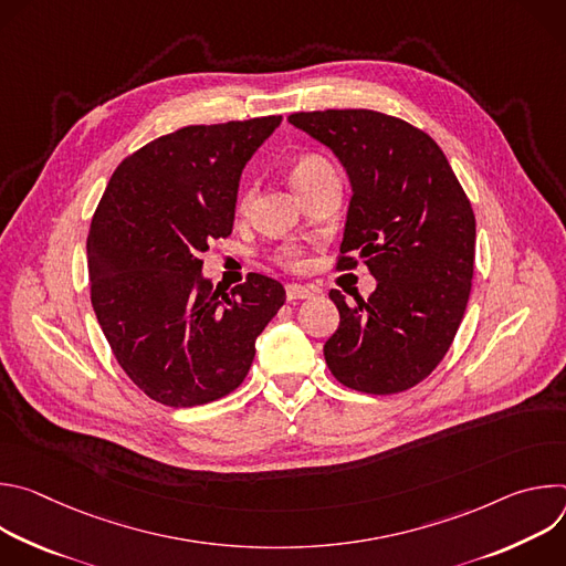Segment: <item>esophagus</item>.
Returning <instances> with one entry per match:
<instances>
[{"mask_svg": "<svg viewBox=\"0 0 566 566\" xmlns=\"http://www.w3.org/2000/svg\"><path fill=\"white\" fill-rule=\"evenodd\" d=\"M317 291L313 286H302V284H286V300L295 302V300H308L313 297Z\"/></svg>", "mask_w": 566, "mask_h": 566, "instance_id": "1", "label": "esophagus"}]
</instances>
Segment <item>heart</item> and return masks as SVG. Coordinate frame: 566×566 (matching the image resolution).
Returning a JSON list of instances; mask_svg holds the SVG:
<instances>
[{"label":"heart","mask_w":566,"mask_h":566,"mask_svg":"<svg viewBox=\"0 0 566 566\" xmlns=\"http://www.w3.org/2000/svg\"><path fill=\"white\" fill-rule=\"evenodd\" d=\"M329 170H332V166L322 156H317V154H302V156L295 158V164L291 168V184L300 192L306 186H311L317 177H322V175L329 172ZM249 197H251V192L244 195V201ZM282 260L284 262H295L297 260V251L295 249H284L282 251Z\"/></svg>","instance_id":"heart-1"}]
</instances>
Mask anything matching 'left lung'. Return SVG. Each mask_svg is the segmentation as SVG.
Instances as JSON below:
<instances>
[{"mask_svg": "<svg viewBox=\"0 0 566 566\" xmlns=\"http://www.w3.org/2000/svg\"><path fill=\"white\" fill-rule=\"evenodd\" d=\"M327 145L352 186L338 269L356 253L374 293L329 297L340 325L325 343L332 374L367 394L421 382L446 356L470 297L474 214L441 147L410 123L371 109L291 114Z\"/></svg>", "mask_w": 566, "mask_h": 566, "instance_id": "1", "label": "left lung"}]
</instances>
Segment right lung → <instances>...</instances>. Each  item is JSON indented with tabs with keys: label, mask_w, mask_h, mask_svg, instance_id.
Here are the masks:
<instances>
[{
	"label": "right lung",
	"mask_w": 566,
	"mask_h": 566,
	"mask_svg": "<svg viewBox=\"0 0 566 566\" xmlns=\"http://www.w3.org/2000/svg\"><path fill=\"white\" fill-rule=\"evenodd\" d=\"M282 116L188 125L127 156L92 219V304L125 374L154 400L192 408L241 385L286 300L260 273L230 293L201 253L228 237L239 179Z\"/></svg>",
	"instance_id": "add662e5"
}]
</instances>
